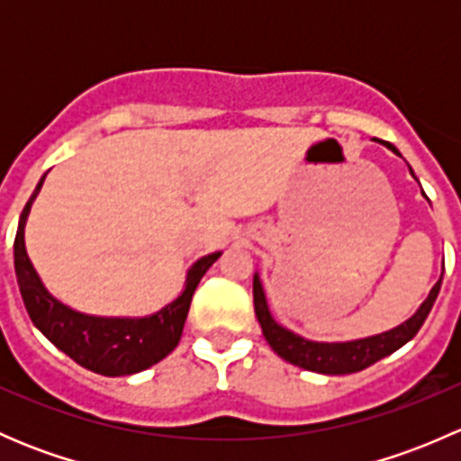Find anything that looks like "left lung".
Instances as JSON below:
<instances>
[{
    "instance_id": "left-lung-1",
    "label": "left lung",
    "mask_w": 461,
    "mask_h": 461,
    "mask_svg": "<svg viewBox=\"0 0 461 461\" xmlns=\"http://www.w3.org/2000/svg\"><path fill=\"white\" fill-rule=\"evenodd\" d=\"M384 144L393 153L402 156L394 144ZM408 169H411V167H408ZM412 178H415V174H412ZM417 183H420V180H417ZM441 276H444V274H441ZM441 276L439 281L430 287L426 301L417 308V312L412 314L411 319L394 325V328L385 330V332L373 334V337L350 339V341H314V339L301 337V334L292 332L290 328L278 323V321L272 317V312H269L267 296H265L263 281H260L258 272H254V310H257V319L260 323V330H263V337L267 339L269 348H272L281 359H285L287 364L299 366V368L310 370V373L352 375L359 373V370H366L368 366L384 359V357L393 355L394 350L406 346V343L420 332L426 317L430 314L432 305H435L437 294H439Z\"/></svg>"
}]
</instances>
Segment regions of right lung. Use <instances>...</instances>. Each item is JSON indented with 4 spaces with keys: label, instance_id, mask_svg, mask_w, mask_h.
Segmentation results:
<instances>
[{
    "label": "right lung",
    "instance_id": "obj_1",
    "mask_svg": "<svg viewBox=\"0 0 461 461\" xmlns=\"http://www.w3.org/2000/svg\"><path fill=\"white\" fill-rule=\"evenodd\" d=\"M44 178L46 176H41L35 192L26 203L15 236L17 285H20L32 325L58 350H62L91 373L124 376L151 368L178 346L194 292L204 272L216 263L222 252H212L198 258L187 269L180 294L165 308L147 317H97V314L73 310L71 305L62 303L46 290L26 252V221H29L31 207L44 185Z\"/></svg>",
    "mask_w": 461,
    "mask_h": 461
}]
</instances>
